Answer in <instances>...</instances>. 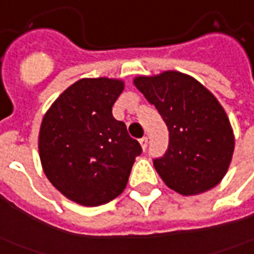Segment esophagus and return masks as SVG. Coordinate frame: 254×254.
I'll list each match as a JSON object with an SVG mask.
<instances>
[{
  "label": "esophagus",
  "mask_w": 254,
  "mask_h": 254,
  "mask_svg": "<svg viewBox=\"0 0 254 254\" xmlns=\"http://www.w3.org/2000/svg\"><path fill=\"white\" fill-rule=\"evenodd\" d=\"M139 144H141V148L142 149H146V146H148V138L146 137H142L141 139H139Z\"/></svg>",
  "instance_id": "34e87169"
}]
</instances>
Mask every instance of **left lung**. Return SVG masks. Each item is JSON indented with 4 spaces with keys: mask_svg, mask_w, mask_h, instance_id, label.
I'll list each match as a JSON object with an SVG mask.
<instances>
[{
    "mask_svg": "<svg viewBox=\"0 0 254 254\" xmlns=\"http://www.w3.org/2000/svg\"><path fill=\"white\" fill-rule=\"evenodd\" d=\"M134 85L169 128V148L153 166L164 184L190 196L211 190L230 167L235 138L217 98L196 78L167 70L138 76Z\"/></svg>",
    "mask_w": 254,
    "mask_h": 254,
    "instance_id": "obj_1",
    "label": "left lung"
}]
</instances>
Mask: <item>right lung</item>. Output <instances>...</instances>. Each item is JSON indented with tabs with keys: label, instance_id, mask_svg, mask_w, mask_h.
I'll return each instance as SVG.
<instances>
[{
	"label": "right lung",
	"instance_id": "add662e5",
	"mask_svg": "<svg viewBox=\"0 0 254 254\" xmlns=\"http://www.w3.org/2000/svg\"><path fill=\"white\" fill-rule=\"evenodd\" d=\"M123 90L119 78H81L43 117L38 152L44 174L81 206H99L119 196L142 152L126 124L112 115Z\"/></svg>",
	"mask_w": 254,
	"mask_h": 254
}]
</instances>
